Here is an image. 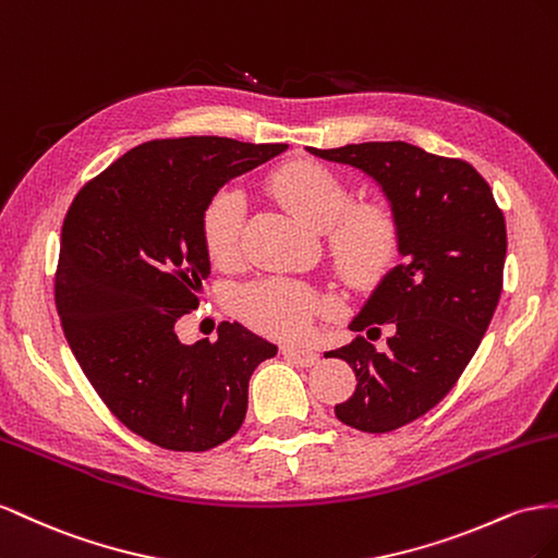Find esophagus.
I'll return each instance as SVG.
<instances>
[{"label":"esophagus","instance_id":"34e87169","mask_svg":"<svg viewBox=\"0 0 558 558\" xmlns=\"http://www.w3.org/2000/svg\"><path fill=\"white\" fill-rule=\"evenodd\" d=\"M282 355H284V360L299 364V367H313V364L320 362V355L313 353V350H304V348H284Z\"/></svg>","mask_w":558,"mask_h":558}]
</instances>
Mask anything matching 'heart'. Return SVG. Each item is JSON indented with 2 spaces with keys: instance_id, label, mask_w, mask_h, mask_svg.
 <instances>
[{
  "instance_id": "1",
  "label": "heart",
  "mask_w": 558,
  "mask_h": 558,
  "mask_svg": "<svg viewBox=\"0 0 558 558\" xmlns=\"http://www.w3.org/2000/svg\"><path fill=\"white\" fill-rule=\"evenodd\" d=\"M278 201L308 227L325 231L331 262L341 278L355 288H369L386 274L397 252V221L380 203L350 208L348 184L329 168L299 161L282 166L270 178ZM245 227V194L225 186L208 201L201 217L203 243L217 266H231L241 257ZM329 304L308 284L290 278H266L235 296V313L252 329L268 337H301L313 317Z\"/></svg>"
}]
</instances>
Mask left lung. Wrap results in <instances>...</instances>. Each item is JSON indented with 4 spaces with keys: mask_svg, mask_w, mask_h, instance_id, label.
Segmentation results:
<instances>
[{
    "mask_svg": "<svg viewBox=\"0 0 558 558\" xmlns=\"http://www.w3.org/2000/svg\"><path fill=\"white\" fill-rule=\"evenodd\" d=\"M372 178L397 221V254L350 329L390 327L388 348L357 337L325 357H341L357 388L337 418L362 433H390L421 418L456 386L480 348L502 292L505 217L486 180L460 158L409 142L306 147Z\"/></svg>",
    "mask_w": 558,
    "mask_h": 558,
    "instance_id": "1",
    "label": "left lung"
}]
</instances>
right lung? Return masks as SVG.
Returning <instances> with one entry per match:
<instances>
[{"label": "right lung", "mask_w": 558, "mask_h": 558, "mask_svg": "<svg viewBox=\"0 0 558 558\" xmlns=\"http://www.w3.org/2000/svg\"><path fill=\"white\" fill-rule=\"evenodd\" d=\"M288 145L229 137L156 140L123 154L72 201L56 306L65 339L114 416L161 449L208 451L245 421L252 372L278 345L221 323L184 345L210 254L201 217L217 191Z\"/></svg>", "instance_id": "right-lung-1"}]
</instances>
